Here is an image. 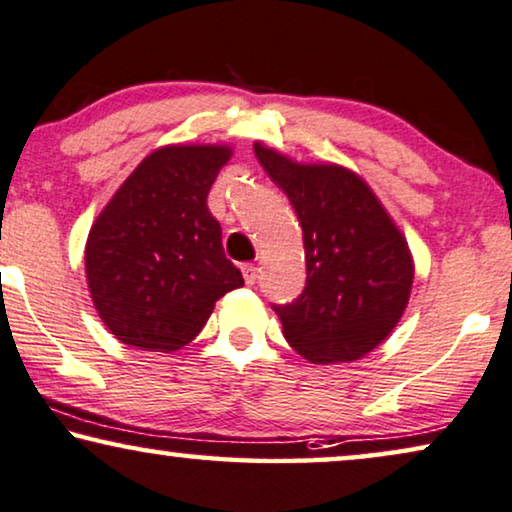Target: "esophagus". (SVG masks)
Returning <instances> with one entry per match:
<instances>
[{
    "mask_svg": "<svg viewBox=\"0 0 512 512\" xmlns=\"http://www.w3.org/2000/svg\"><path fill=\"white\" fill-rule=\"evenodd\" d=\"M241 273H243V278H246L248 285H255V280H257V266L255 264H243Z\"/></svg>",
    "mask_w": 512,
    "mask_h": 512,
    "instance_id": "esophagus-1",
    "label": "esophagus"
}]
</instances>
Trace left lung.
<instances>
[{
	"instance_id": "obj_1",
	"label": "left lung",
	"mask_w": 512,
	"mask_h": 512,
	"mask_svg": "<svg viewBox=\"0 0 512 512\" xmlns=\"http://www.w3.org/2000/svg\"><path fill=\"white\" fill-rule=\"evenodd\" d=\"M255 155L304 232V290L290 304H273L287 343L313 364L364 357L390 336L408 304V243L352 171L306 167L259 143Z\"/></svg>"
}]
</instances>
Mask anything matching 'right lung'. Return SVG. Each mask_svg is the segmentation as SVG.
Listing matches in <instances>:
<instances>
[{"instance_id": "obj_1", "label": "right lung", "mask_w": 512, "mask_h": 512, "mask_svg": "<svg viewBox=\"0 0 512 512\" xmlns=\"http://www.w3.org/2000/svg\"><path fill=\"white\" fill-rule=\"evenodd\" d=\"M225 146H167L132 171L99 213L85 273L99 318L134 348H183L215 301L243 285L206 206Z\"/></svg>"}]
</instances>
